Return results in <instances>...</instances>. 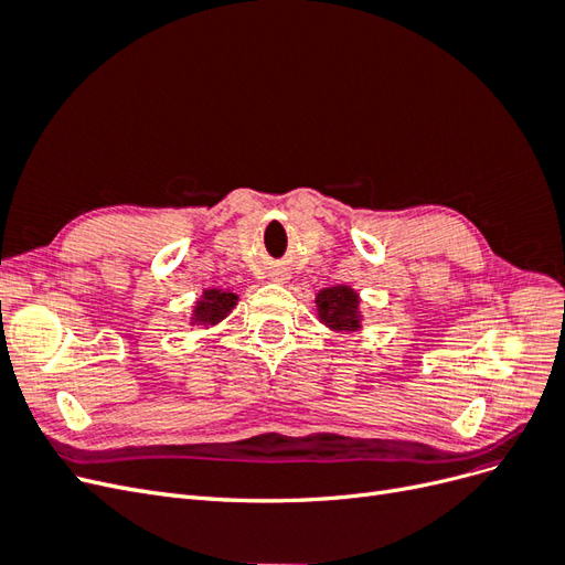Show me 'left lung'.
<instances>
[{"instance_id":"obj_1","label":"left lung","mask_w":565,"mask_h":565,"mask_svg":"<svg viewBox=\"0 0 565 565\" xmlns=\"http://www.w3.org/2000/svg\"><path fill=\"white\" fill-rule=\"evenodd\" d=\"M318 313L324 324L334 330H355L358 328V295L351 287L337 285L322 289L316 299Z\"/></svg>"}]
</instances>
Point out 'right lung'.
I'll list each match as a JSON object with an SVG mask.
<instances>
[{"label":"right lung","mask_w":565,"mask_h":565,"mask_svg":"<svg viewBox=\"0 0 565 565\" xmlns=\"http://www.w3.org/2000/svg\"><path fill=\"white\" fill-rule=\"evenodd\" d=\"M235 299L237 297L233 292H218V289H210V292H204V299L198 301V306H195V320H200V322L221 320L233 309Z\"/></svg>","instance_id":"add662e5"}]
</instances>
